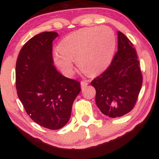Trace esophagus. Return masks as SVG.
I'll return each instance as SVG.
<instances>
[{
	"label": "esophagus",
	"mask_w": 159,
	"mask_h": 159,
	"mask_svg": "<svg viewBox=\"0 0 159 159\" xmlns=\"http://www.w3.org/2000/svg\"><path fill=\"white\" fill-rule=\"evenodd\" d=\"M88 85V82L87 81H81V88H84V87H87Z\"/></svg>",
	"instance_id": "34e87169"
}]
</instances>
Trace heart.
Returning <instances> with one entry per match:
<instances>
[{"label":"heart","mask_w":159,"mask_h":159,"mask_svg":"<svg viewBox=\"0 0 159 159\" xmlns=\"http://www.w3.org/2000/svg\"><path fill=\"white\" fill-rule=\"evenodd\" d=\"M116 48L114 33L105 27L83 28L65 36L54 52L55 64L67 75L73 72L74 62L88 76L102 73L111 65Z\"/></svg>","instance_id":"heart-1"}]
</instances>
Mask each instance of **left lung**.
<instances>
[{
    "label": "left lung",
    "instance_id": "left-lung-1",
    "mask_svg": "<svg viewBox=\"0 0 159 159\" xmlns=\"http://www.w3.org/2000/svg\"><path fill=\"white\" fill-rule=\"evenodd\" d=\"M118 49L110 66L91 81L101 112L116 118L130 112L142 86V74L135 48L123 33L117 32Z\"/></svg>",
    "mask_w": 159,
    "mask_h": 159
}]
</instances>
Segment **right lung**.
I'll use <instances>...</instances> for the list:
<instances>
[{"instance_id":"right-lung-1","label":"right lung","mask_w":159,"mask_h":159,"mask_svg":"<svg viewBox=\"0 0 159 159\" xmlns=\"http://www.w3.org/2000/svg\"><path fill=\"white\" fill-rule=\"evenodd\" d=\"M57 36L50 31L32 37L20 51L16 66V90L27 114L52 130L68 123L81 91L79 82L63 76L54 66L52 42Z\"/></svg>"}]
</instances>
